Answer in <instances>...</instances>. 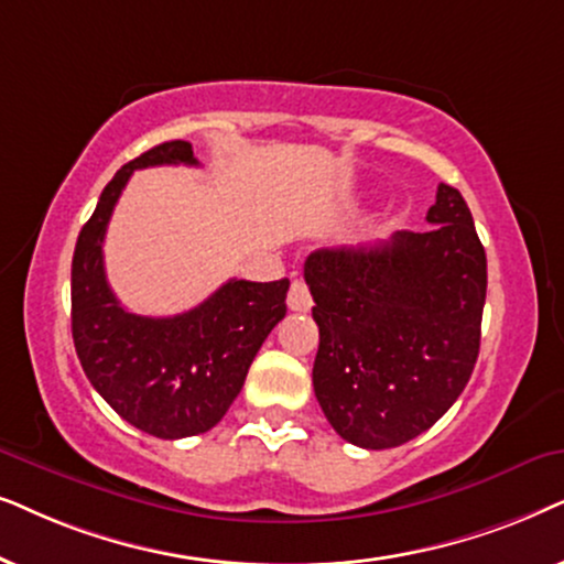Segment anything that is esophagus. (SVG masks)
I'll return each mask as SVG.
<instances>
[{"instance_id": "1", "label": "esophagus", "mask_w": 564, "mask_h": 564, "mask_svg": "<svg viewBox=\"0 0 564 564\" xmlns=\"http://www.w3.org/2000/svg\"><path fill=\"white\" fill-rule=\"evenodd\" d=\"M286 304L291 312H310L312 310V296H310V289H306L304 281L291 283Z\"/></svg>"}]
</instances>
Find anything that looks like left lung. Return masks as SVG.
Instances as JSON below:
<instances>
[{
    "label": "left lung",
    "mask_w": 564,
    "mask_h": 564,
    "mask_svg": "<svg viewBox=\"0 0 564 564\" xmlns=\"http://www.w3.org/2000/svg\"><path fill=\"white\" fill-rule=\"evenodd\" d=\"M425 231L317 250L304 262L319 327L314 394L340 438L408 444L456 402L479 356L487 258L467 200L441 183Z\"/></svg>",
    "instance_id": "left-lung-1"
}]
</instances>
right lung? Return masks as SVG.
<instances>
[{"label": "right lung", "instance_id": "add662e5", "mask_svg": "<svg viewBox=\"0 0 564 564\" xmlns=\"http://www.w3.org/2000/svg\"><path fill=\"white\" fill-rule=\"evenodd\" d=\"M191 164L187 141H164L123 164L82 227L72 260V337L79 364L105 402L156 438L212 431L245 384L252 358L286 317L289 278L231 281L175 317L126 312L108 286L102 239L133 170Z\"/></svg>", "mask_w": 564, "mask_h": 564}]
</instances>
